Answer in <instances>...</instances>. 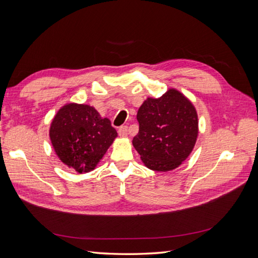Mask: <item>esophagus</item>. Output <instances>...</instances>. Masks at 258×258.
<instances>
[{
    "label": "esophagus",
    "instance_id": "34e87169",
    "mask_svg": "<svg viewBox=\"0 0 258 258\" xmlns=\"http://www.w3.org/2000/svg\"><path fill=\"white\" fill-rule=\"evenodd\" d=\"M118 135L120 137H127L128 136V128L126 126H121L119 129H118Z\"/></svg>",
    "mask_w": 258,
    "mask_h": 258
}]
</instances>
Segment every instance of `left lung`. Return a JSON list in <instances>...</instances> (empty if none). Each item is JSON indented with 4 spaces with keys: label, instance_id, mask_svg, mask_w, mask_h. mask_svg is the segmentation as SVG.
<instances>
[{
    "label": "left lung",
    "instance_id": "8db88e82",
    "mask_svg": "<svg viewBox=\"0 0 258 258\" xmlns=\"http://www.w3.org/2000/svg\"><path fill=\"white\" fill-rule=\"evenodd\" d=\"M139 134L132 140L144 165L167 172L186 160L198 137V115L182 92L171 88L160 98H147L140 106Z\"/></svg>",
    "mask_w": 258,
    "mask_h": 258
}]
</instances>
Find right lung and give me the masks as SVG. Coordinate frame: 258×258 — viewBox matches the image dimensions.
<instances>
[{"label":"right lung","mask_w":258,"mask_h":258,"mask_svg":"<svg viewBox=\"0 0 258 258\" xmlns=\"http://www.w3.org/2000/svg\"><path fill=\"white\" fill-rule=\"evenodd\" d=\"M117 137L108 118L93 106L68 103L54 115L49 138L59 159L79 173L97 167Z\"/></svg>","instance_id":"add662e5"}]
</instances>
